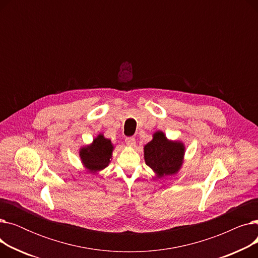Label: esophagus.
I'll list each match as a JSON object with an SVG mask.
<instances>
[{"instance_id": "1", "label": "esophagus", "mask_w": 258, "mask_h": 258, "mask_svg": "<svg viewBox=\"0 0 258 258\" xmlns=\"http://www.w3.org/2000/svg\"><path fill=\"white\" fill-rule=\"evenodd\" d=\"M125 143L130 147H134L135 145H136V140H135V138H126Z\"/></svg>"}]
</instances>
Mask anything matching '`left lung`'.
Masks as SVG:
<instances>
[{
    "mask_svg": "<svg viewBox=\"0 0 258 258\" xmlns=\"http://www.w3.org/2000/svg\"><path fill=\"white\" fill-rule=\"evenodd\" d=\"M185 144L180 140H170L164 132L153 134L152 141L143 147L146 165L156 174L157 179L177 174L183 166Z\"/></svg>",
    "mask_w": 258,
    "mask_h": 258,
    "instance_id": "left-lung-1",
    "label": "left lung"
}]
</instances>
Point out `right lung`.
I'll return each mask as SVG.
<instances>
[{
  "label": "right lung",
  "instance_id": "right-lung-1",
  "mask_svg": "<svg viewBox=\"0 0 258 258\" xmlns=\"http://www.w3.org/2000/svg\"><path fill=\"white\" fill-rule=\"evenodd\" d=\"M114 148L112 141L100 133L90 144L79 148L81 164L89 172L98 173L111 163Z\"/></svg>",
  "mask_w": 258,
  "mask_h": 258
}]
</instances>
